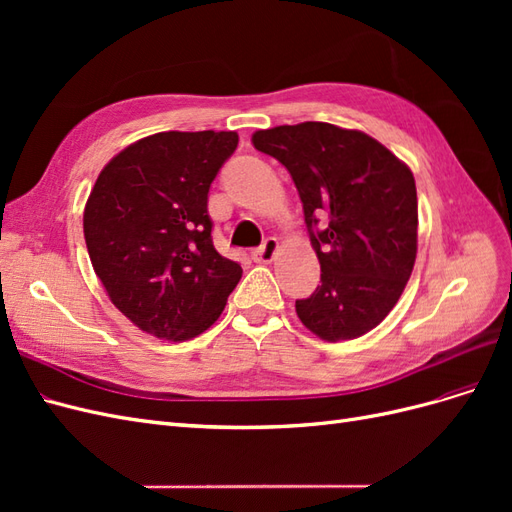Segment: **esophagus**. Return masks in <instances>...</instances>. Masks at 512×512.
<instances>
[{"mask_svg": "<svg viewBox=\"0 0 512 512\" xmlns=\"http://www.w3.org/2000/svg\"><path fill=\"white\" fill-rule=\"evenodd\" d=\"M277 250H280V243H277L275 237H269V239H265V243H262L260 247H256L252 256H254L256 262H265V265H267V262H271L277 256Z\"/></svg>", "mask_w": 512, "mask_h": 512, "instance_id": "esophagus-1", "label": "esophagus"}]
</instances>
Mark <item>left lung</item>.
I'll list each match as a JSON object with an SVG mask.
<instances>
[{
  "label": "left lung",
  "mask_w": 512,
  "mask_h": 512,
  "mask_svg": "<svg viewBox=\"0 0 512 512\" xmlns=\"http://www.w3.org/2000/svg\"><path fill=\"white\" fill-rule=\"evenodd\" d=\"M252 143L288 168L320 262V286L294 305L301 322L324 342L378 327L416 260L412 170L369 134L324 121L258 130Z\"/></svg>",
  "instance_id": "left-lung-1"
}]
</instances>
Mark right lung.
<instances>
[{
  "label": "right lung",
  "mask_w": 512,
  "mask_h": 512,
  "mask_svg": "<svg viewBox=\"0 0 512 512\" xmlns=\"http://www.w3.org/2000/svg\"><path fill=\"white\" fill-rule=\"evenodd\" d=\"M237 132H158L108 162L83 232L96 275L138 329L185 342L220 318L241 265L213 247L207 194Z\"/></svg>",
  "instance_id": "1"
}]
</instances>
